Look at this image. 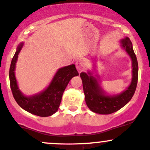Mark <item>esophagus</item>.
<instances>
[{
	"instance_id": "obj_1",
	"label": "esophagus",
	"mask_w": 150,
	"mask_h": 150,
	"mask_svg": "<svg viewBox=\"0 0 150 150\" xmlns=\"http://www.w3.org/2000/svg\"><path fill=\"white\" fill-rule=\"evenodd\" d=\"M76 69L79 71H81L84 70L86 67L85 62L82 60H79L76 62Z\"/></svg>"
}]
</instances>
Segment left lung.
<instances>
[{
	"mask_svg": "<svg viewBox=\"0 0 150 150\" xmlns=\"http://www.w3.org/2000/svg\"><path fill=\"white\" fill-rule=\"evenodd\" d=\"M122 48L130 56L132 60V79L130 85L120 94L109 95L100 85L98 76H93V71L81 72L83 90L87 106L92 112L100 115H109L117 112L125 106L134 95L138 81L139 67L133 45L128 37L120 41Z\"/></svg>",
	"mask_w": 150,
	"mask_h": 150,
	"instance_id": "8db88e82",
	"label": "left lung"
}]
</instances>
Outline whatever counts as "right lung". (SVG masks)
I'll return each mask as SVG.
<instances>
[{"label": "right lung", "instance_id": "right-lung-1", "mask_svg": "<svg viewBox=\"0 0 150 150\" xmlns=\"http://www.w3.org/2000/svg\"><path fill=\"white\" fill-rule=\"evenodd\" d=\"M23 44L18 45L10 66L9 80L13 96L19 106L29 113L39 117L51 116L58 110L63 92L70 80L78 76L79 73L74 64L60 68L45 90L33 96H25L19 89L14 73L18 54Z\"/></svg>", "mask_w": 150, "mask_h": 150}]
</instances>
